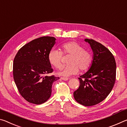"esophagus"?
<instances>
[{"mask_svg": "<svg viewBox=\"0 0 127 127\" xmlns=\"http://www.w3.org/2000/svg\"><path fill=\"white\" fill-rule=\"evenodd\" d=\"M61 79L64 81H67L68 79H69V78H67V77H61Z\"/></svg>", "mask_w": 127, "mask_h": 127, "instance_id": "34e87169", "label": "esophagus"}]
</instances>
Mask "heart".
I'll return each instance as SVG.
<instances>
[{
    "label": "heart",
    "mask_w": 127,
    "mask_h": 127,
    "mask_svg": "<svg viewBox=\"0 0 127 127\" xmlns=\"http://www.w3.org/2000/svg\"><path fill=\"white\" fill-rule=\"evenodd\" d=\"M61 50L52 49L48 54V61L55 68L60 69L62 66L63 54L70 55L68 60V65L64 66L60 74L70 76L77 74L79 69L82 71L87 70L91 66L93 57L90 51L83 49V47L75 41L64 43L61 46Z\"/></svg>",
    "instance_id": "b5f03b06"
}]
</instances>
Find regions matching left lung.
<instances>
[{
  "label": "left lung",
  "mask_w": 127,
  "mask_h": 127,
  "mask_svg": "<svg viewBox=\"0 0 127 127\" xmlns=\"http://www.w3.org/2000/svg\"><path fill=\"white\" fill-rule=\"evenodd\" d=\"M94 53L90 69L79 78V88L73 93L77 102L86 106L101 102L110 93L116 79V62L110 50L93 39L85 38Z\"/></svg>",
  "instance_id": "left-lung-1"
}]
</instances>
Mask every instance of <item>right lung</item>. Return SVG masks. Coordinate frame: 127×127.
<instances>
[{"label": "right lung", "mask_w": 127, "mask_h": 127, "mask_svg": "<svg viewBox=\"0 0 127 127\" xmlns=\"http://www.w3.org/2000/svg\"><path fill=\"white\" fill-rule=\"evenodd\" d=\"M56 38L43 36L32 40L17 52L13 61V74L21 96L30 103H44L50 98L53 83L59 77L47 74L53 72L48 54Z\"/></svg>", "instance_id": "right-lung-1"}]
</instances>
